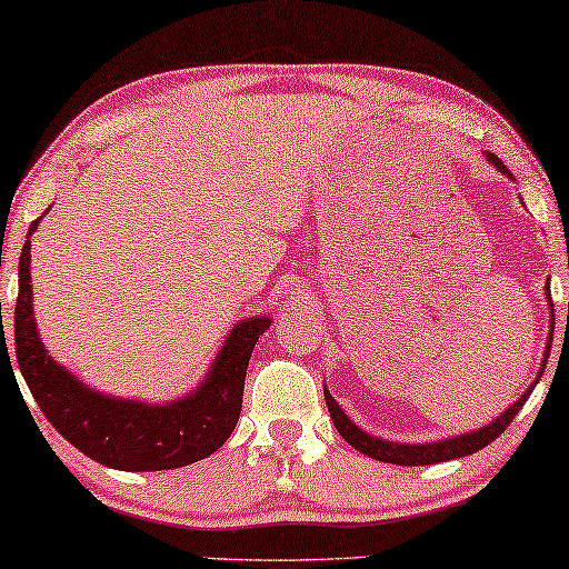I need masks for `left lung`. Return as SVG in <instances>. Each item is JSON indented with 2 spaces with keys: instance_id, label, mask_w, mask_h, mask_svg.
<instances>
[{
  "instance_id": "left-lung-1",
  "label": "left lung",
  "mask_w": 569,
  "mask_h": 569,
  "mask_svg": "<svg viewBox=\"0 0 569 569\" xmlns=\"http://www.w3.org/2000/svg\"><path fill=\"white\" fill-rule=\"evenodd\" d=\"M487 158L499 173H505L511 179L509 169L499 161L495 153H487ZM545 290H547V302H549V307H552V297H549V284L545 287ZM552 320H555V312H552ZM552 330H555V322H552ZM549 348H552V335H549V340H547V352H545V360H542L545 366H547V358H549ZM542 372H545V368H539L537 378H542ZM535 386H537V380L532 383V388L525 390V396L515 400V403H511L505 413L497 416L495 421L487 423L483 428H477V431H471V433L453 436V439L431 441V443H393V441H386V439H378V436L366 433L362 428H358L356 423L350 421L346 411H342L338 403H335V398L328 393V388H325V403H328V411H330L335 428H338V433L352 446V449H358L360 453H366L376 461L398 463V467H428V463L461 459V456L477 453V451L483 449V446H489L491 441L497 439V436L505 433V428L511 423V418L519 413V408L527 403V398L535 390Z\"/></svg>"
}]
</instances>
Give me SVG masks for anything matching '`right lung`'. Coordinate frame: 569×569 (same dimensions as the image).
Masks as SVG:
<instances>
[{
	"label": "right lung",
	"mask_w": 569,
	"mask_h": 569,
	"mask_svg": "<svg viewBox=\"0 0 569 569\" xmlns=\"http://www.w3.org/2000/svg\"><path fill=\"white\" fill-rule=\"evenodd\" d=\"M37 223L40 219L32 221L20 254L14 352L24 383L48 421L74 449L102 467L120 471L179 469L221 449L239 421L251 350L272 320L237 322L203 383L173 403L151 406L98 393L54 362L37 335L30 284V237ZM2 358H9L7 338Z\"/></svg>",
	"instance_id": "right-lung-1"
}]
</instances>
